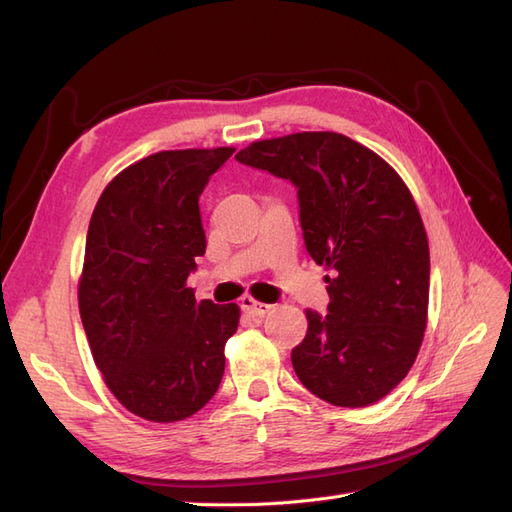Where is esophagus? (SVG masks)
Instances as JSON below:
<instances>
[{
	"label": "esophagus",
	"mask_w": 512,
	"mask_h": 512,
	"mask_svg": "<svg viewBox=\"0 0 512 512\" xmlns=\"http://www.w3.org/2000/svg\"><path fill=\"white\" fill-rule=\"evenodd\" d=\"M241 309L245 314H250V316H265V314H269L271 309H273V305H269V303H260V301H256V299H252V297H243L241 299Z\"/></svg>",
	"instance_id": "obj_1"
}]
</instances>
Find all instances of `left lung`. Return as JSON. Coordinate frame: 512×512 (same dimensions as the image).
Here are the masks:
<instances>
[{
	"label": "left lung",
	"instance_id": "obj_1",
	"mask_svg": "<svg viewBox=\"0 0 512 512\" xmlns=\"http://www.w3.org/2000/svg\"><path fill=\"white\" fill-rule=\"evenodd\" d=\"M235 158L297 188L307 254L331 269L329 314L307 309L292 348L299 380L333 406L376 404L406 378L427 324L429 245L406 183L337 132L258 141Z\"/></svg>",
	"mask_w": 512,
	"mask_h": 512
}]
</instances>
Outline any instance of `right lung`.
I'll use <instances>...</instances> for the list:
<instances>
[{"instance_id": "obj_1", "label": "right lung", "mask_w": 512, "mask_h": 512, "mask_svg": "<svg viewBox=\"0 0 512 512\" xmlns=\"http://www.w3.org/2000/svg\"><path fill=\"white\" fill-rule=\"evenodd\" d=\"M232 147L160 151L106 185L91 215L79 309L111 393L153 423L203 408L224 376L239 305L196 303L188 275L205 254L198 198Z\"/></svg>"}]
</instances>
